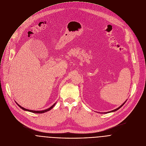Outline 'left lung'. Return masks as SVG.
I'll return each mask as SVG.
<instances>
[{
    "label": "left lung",
    "mask_w": 146,
    "mask_h": 146,
    "mask_svg": "<svg viewBox=\"0 0 146 146\" xmlns=\"http://www.w3.org/2000/svg\"><path fill=\"white\" fill-rule=\"evenodd\" d=\"M126 101H127V100H126ZM126 101H125V102H124V103H123V104H122V105H121V106H119V108H117V109H114V110H112V111H109V112H106V113H110V112H114V111H117V110H118V109H120V108H121V107H122V106H123V105H124V104H125V102H126Z\"/></svg>",
    "instance_id": "obj_1"
}]
</instances>
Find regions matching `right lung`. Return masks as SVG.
<instances>
[{"label": "right lung", "mask_w": 146, "mask_h": 146, "mask_svg": "<svg viewBox=\"0 0 146 146\" xmlns=\"http://www.w3.org/2000/svg\"><path fill=\"white\" fill-rule=\"evenodd\" d=\"M16 103H17V102H16ZM55 103H54V105L52 106H51L50 108H48V109H46V110H41V111H35V110H29V109H25V108H23L21 106H20L19 105H18V103H17V105L20 108H21L23 110H25V111H29V112H31V113H46V112H47V111H49V110H50L51 109H52L53 108H54V106H55Z\"/></svg>", "instance_id": "add662e5"}]
</instances>
